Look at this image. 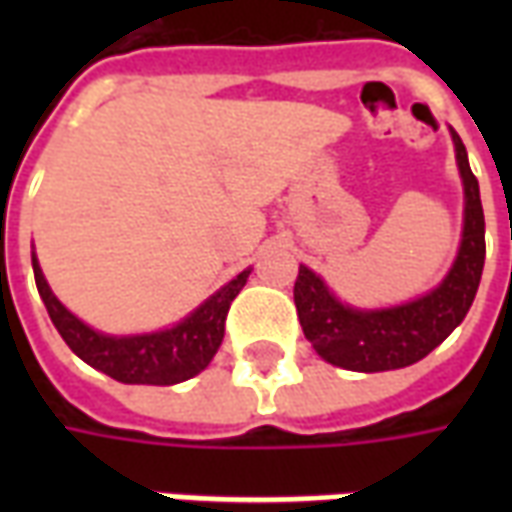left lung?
<instances>
[{
    "mask_svg": "<svg viewBox=\"0 0 512 512\" xmlns=\"http://www.w3.org/2000/svg\"><path fill=\"white\" fill-rule=\"evenodd\" d=\"M452 134L463 180V235L458 257L439 288L389 310H354L326 288L315 271L299 266L293 301L304 337L329 365L356 373H384L425 359L472 307L485 263V216L461 136Z\"/></svg>",
    "mask_w": 512,
    "mask_h": 512,
    "instance_id": "left-lung-1",
    "label": "left lung"
}]
</instances>
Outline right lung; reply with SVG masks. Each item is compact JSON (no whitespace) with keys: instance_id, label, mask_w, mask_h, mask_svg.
<instances>
[{"instance_id":"right-lung-1","label":"right lung","mask_w":512,"mask_h":512,"mask_svg":"<svg viewBox=\"0 0 512 512\" xmlns=\"http://www.w3.org/2000/svg\"><path fill=\"white\" fill-rule=\"evenodd\" d=\"M32 271H35V285L49 310L51 323L57 326V332L62 334V340L68 343L73 354L120 384L153 386L180 384L211 365L213 354L219 351L224 340V321H227L230 304L249 277V268H246L172 329L115 337V334L95 332L62 307L60 299L51 293L35 255H32Z\"/></svg>"}]
</instances>
